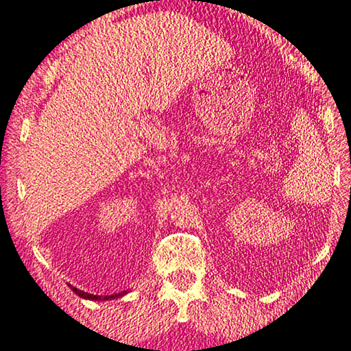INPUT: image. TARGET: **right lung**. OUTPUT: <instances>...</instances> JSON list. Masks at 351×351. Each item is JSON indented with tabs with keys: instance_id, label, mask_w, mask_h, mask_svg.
<instances>
[{
	"instance_id": "obj_1",
	"label": "right lung",
	"mask_w": 351,
	"mask_h": 351,
	"mask_svg": "<svg viewBox=\"0 0 351 351\" xmlns=\"http://www.w3.org/2000/svg\"><path fill=\"white\" fill-rule=\"evenodd\" d=\"M72 290L77 295H80L82 296V298H88V300H108V296H105V298H100V296H97V295H90V293H86V292H82V290H78V289H75V287H72ZM122 295V293H121ZM117 295H112V296H110V298H116Z\"/></svg>"
}]
</instances>
